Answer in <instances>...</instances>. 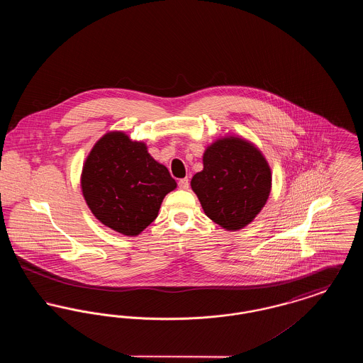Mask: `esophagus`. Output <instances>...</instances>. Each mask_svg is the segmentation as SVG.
Masks as SVG:
<instances>
[{"label":"esophagus","instance_id":"34e87169","mask_svg":"<svg viewBox=\"0 0 363 363\" xmlns=\"http://www.w3.org/2000/svg\"><path fill=\"white\" fill-rule=\"evenodd\" d=\"M178 186H179V189H189V179H188V178H182V179H179V181H178Z\"/></svg>","mask_w":363,"mask_h":363}]
</instances>
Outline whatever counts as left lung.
Segmentation results:
<instances>
[{"instance_id": "8db88e82", "label": "left lung", "mask_w": 363, "mask_h": 363, "mask_svg": "<svg viewBox=\"0 0 363 363\" xmlns=\"http://www.w3.org/2000/svg\"><path fill=\"white\" fill-rule=\"evenodd\" d=\"M203 164L190 185L208 218L228 231L253 222L272 184L271 169L259 150L243 138H219L206 150Z\"/></svg>"}]
</instances>
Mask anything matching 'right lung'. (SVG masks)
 I'll list each match as a JSON object with an SVG mask.
<instances>
[{
	"instance_id": "1",
	"label": "right lung",
	"mask_w": 363,
	"mask_h": 363,
	"mask_svg": "<svg viewBox=\"0 0 363 363\" xmlns=\"http://www.w3.org/2000/svg\"><path fill=\"white\" fill-rule=\"evenodd\" d=\"M177 188L169 170L147 145L123 132H110L86 156L82 190L95 218L111 230L136 237L157 216L167 193Z\"/></svg>"
}]
</instances>
